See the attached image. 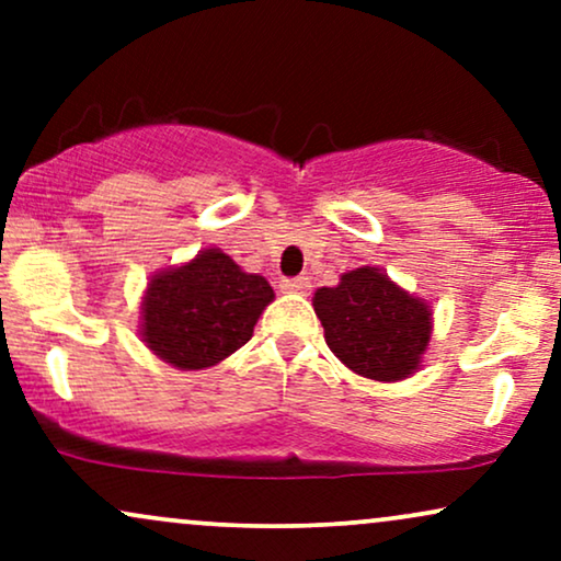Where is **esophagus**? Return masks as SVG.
Here are the masks:
<instances>
[{"label":"esophagus","instance_id":"34e87169","mask_svg":"<svg viewBox=\"0 0 561 561\" xmlns=\"http://www.w3.org/2000/svg\"><path fill=\"white\" fill-rule=\"evenodd\" d=\"M279 287L285 289V293L308 295V289H311V279H308V276H293V279H282Z\"/></svg>","mask_w":561,"mask_h":561}]
</instances>
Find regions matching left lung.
Here are the masks:
<instances>
[{
	"label": "left lung",
	"mask_w": 561,
	"mask_h": 561,
	"mask_svg": "<svg viewBox=\"0 0 561 561\" xmlns=\"http://www.w3.org/2000/svg\"><path fill=\"white\" fill-rule=\"evenodd\" d=\"M313 311L334 356L377 382L414 375L433 334L427 302L375 266L347 272L340 276V285L317 289Z\"/></svg>",
	"instance_id": "1"
}]
</instances>
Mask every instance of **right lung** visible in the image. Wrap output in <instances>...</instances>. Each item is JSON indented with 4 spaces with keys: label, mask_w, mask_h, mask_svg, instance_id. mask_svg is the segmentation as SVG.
<instances>
[{
    "label": "right lung",
    "mask_w": 561,
    "mask_h": 561,
    "mask_svg": "<svg viewBox=\"0 0 561 561\" xmlns=\"http://www.w3.org/2000/svg\"><path fill=\"white\" fill-rule=\"evenodd\" d=\"M274 289L248 274L218 248L199 250L190 263L158 272L141 298L139 334L176 369H208L253 337Z\"/></svg>",
    "instance_id": "add662e5"
}]
</instances>
